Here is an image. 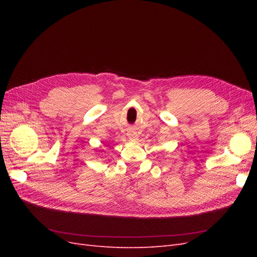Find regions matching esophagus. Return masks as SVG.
I'll list each match as a JSON object with an SVG mask.
<instances>
[{"label":"esophagus","mask_w":257,"mask_h":257,"mask_svg":"<svg viewBox=\"0 0 257 257\" xmlns=\"http://www.w3.org/2000/svg\"><path fill=\"white\" fill-rule=\"evenodd\" d=\"M136 136H131V139H135Z\"/></svg>","instance_id":"1"}]
</instances>
